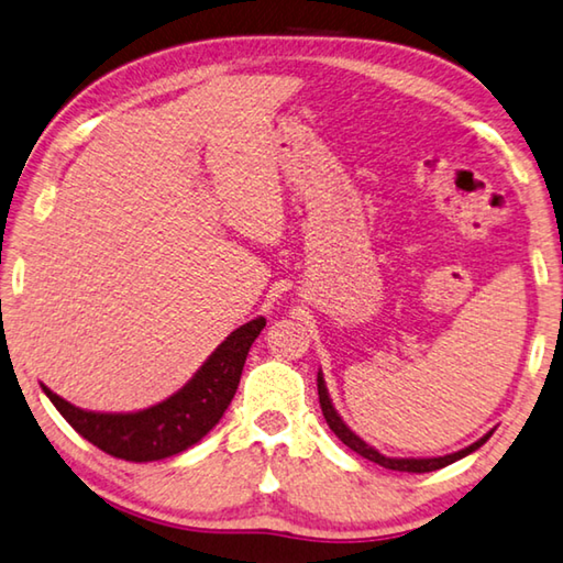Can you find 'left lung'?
I'll use <instances>...</instances> for the list:
<instances>
[{"instance_id": "left-lung-1", "label": "left lung", "mask_w": 563, "mask_h": 563, "mask_svg": "<svg viewBox=\"0 0 563 563\" xmlns=\"http://www.w3.org/2000/svg\"><path fill=\"white\" fill-rule=\"evenodd\" d=\"M318 398H320V408H323V416H325V421L330 426V431H333L338 439H341L347 445V449L358 453V456L378 463V466L390 468V471H408V474H428V471H439L443 466H449V463L468 456V453H474L476 449H481V445H484L490 439V433H494V431H488L484 439L471 443L468 449L449 453V456H439V459H388V456H383V453L373 449V445H368L363 439H358V435H355L351 428L343 423V418L338 416V410L333 408V404H330L325 380H323V376H320V373H318Z\"/></svg>"}]
</instances>
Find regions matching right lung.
<instances>
[{"label": "right lung", "mask_w": 563, "mask_h": 563, "mask_svg": "<svg viewBox=\"0 0 563 563\" xmlns=\"http://www.w3.org/2000/svg\"><path fill=\"white\" fill-rule=\"evenodd\" d=\"M265 328V318L233 330L175 396L137 413L82 410L42 386L65 421L97 449L124 461H159L183 453L216 426L233 400L250 345Z\"/></svg>", "instance_id": "right-lung-1"}]
</instances>
